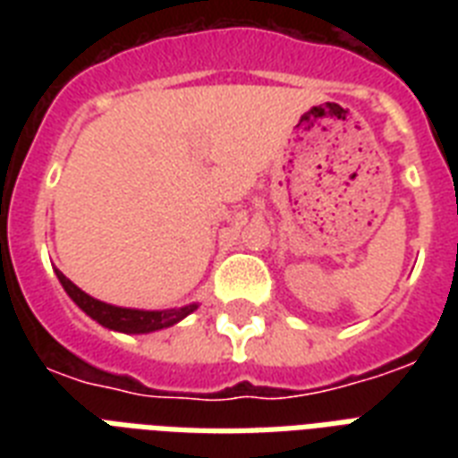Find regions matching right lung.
<instances>
[{
  "mask_svg": "<svg viewBox=\"0 0 458 458\" xmlns=\"http://www.w3.org/2000/svg\"><path fill=\"white\" fill-rule=\"evenodd\" d=\"M56 278L64 285L66 294L75 304L81 306L82 311L88 313L89 318H95L99 326L109 327V330H118V333L128 335H142L154 333V330H164V327L175 326L178 320H182L187 313H192L197 304L180 306V309H165V311H145V309H123V306L106 304L95 297L85 294L78 285H73L64 273L56 268Z\"/></svg>",
  "mask_w": 458,
  "mask_h": 458,
  "instance_id": "add662e5",
  "label": "right lung"
}]
</instances>
